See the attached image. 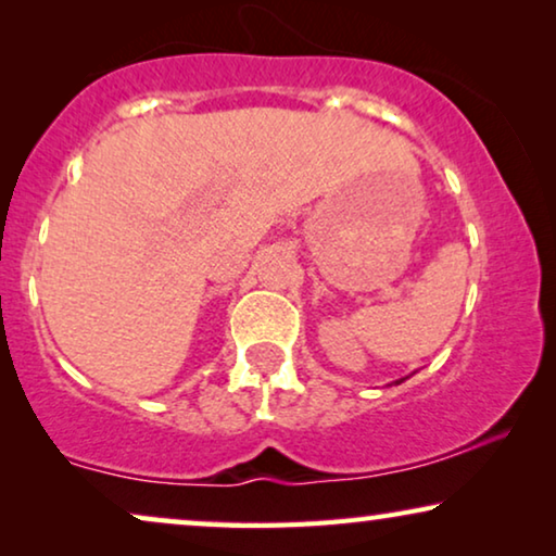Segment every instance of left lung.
<instances>
[{
    "label": "left lung",
    "instance_id": "1",
    "mask_svg": "<svg viewBox=\"0 0 556 556\" xmlns=\"http://www.w3.org/2000/svg\"><path fill=\"white\" fill-rule=\"evenodd\" d=\"M400 382H405V379H397V384H400Z\"/></svg>",
    "mask_w": 556,
    "mask_h": 556
}]
</instances>
